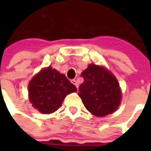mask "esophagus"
<instances>
[{
  "mask_svg": "<svg viewBox=\"0 0 151 151\" xmlns=\"http://www.w3.org/2000/svg\"><path fill=\"white\" fill-rule=\"evenodd\" d=\"M71 83L73 85H75L76 86V88L78 89V83H77V81H76V80H71Z\"/></svg>",
  "mask_w": 151,
  "mask_h": 151,
  "instance_id": "1",
  "label": "esophagus"
}]
</instances>
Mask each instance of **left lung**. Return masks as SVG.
I'll return each mask as SVG.
<instances>
[{
    "instance_id": "left-lung-1",
    "label": "left lung",
    "mask_w": 151,
    "mask_h": 151,
    "mask_svg": "<svg viewBox=\"0 0 151 151\" xmlns=\"http://www.w3.org/2000/svg\"><path fill=\"white\" fill-rule=\"evenodd\" d=\"M84 81L79 86V96L91 114L104 117L118 109L121 89L118 80L106 68L91 64L81 73Z\"/></svg>"
}]
</instances>
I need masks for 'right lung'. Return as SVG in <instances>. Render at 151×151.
Returning <instances> with one entry per match:
<instances>
[{"mask_svg": "<svg viewBox=\"0 0 151 151\" xmlns=\"http://www.w3.org/2000/svg\"><path fill=\"white\" fill-rule=\"evenodd\" d=\"M75 91V85L65 75L50 66L35 75L28 84L29 101L32 107L44 114L55 112L65 96Z\"/></svg>", "mask_w": 151, "mask_h": 151, "instance_id": "1", "label": "right lung"}]
</instances>
